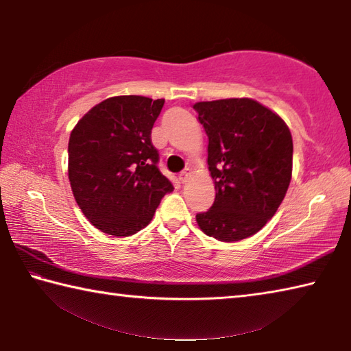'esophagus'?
Here are the masks:
<instances>
[{
  "label": "esophagus",
  "instance_id": "esophagus-1",
  "mask_svg": "<svg viewBox=\"0 0 351 351\" xmlns=\"http://www.w3.org/2000/svg\"><path fill=\"white\" fill-rule=\"evenodd\" d=\"M190 176H192V171H190L189 169L187 170H184L182 173L180 175V181L184 184V182H187L189 180H190Z\"/></svg>",
  "mask_w": 351,
  "mask_h": 351
}]
</instances>
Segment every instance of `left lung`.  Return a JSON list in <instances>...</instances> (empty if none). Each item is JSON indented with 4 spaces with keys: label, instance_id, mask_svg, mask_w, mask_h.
I'll return each instance as SVG.
<instances>
[{
    "label": "left lung",
    "instance_id": "1",
    "mask_svg": "<svg viewBox=\"0 0 351 351\" xmlns=\"http://www.w3.org/2000/svg\"><path fill=\"white\" fill-rule=\"evenodd\" d=\"M209 138L215 201L197 223L219 241L257 234L276 215L293 176V136L283 119L249 97L197 102Z\"/></svg>",
    "mask_w": 351,
    "mask_h": 351
}]
</instances>
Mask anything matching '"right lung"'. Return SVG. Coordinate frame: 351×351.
<instances>
[{
	"mask_svg": "<svg viewBox=\"0 0 351 351\" xmlns=\"http://www.w3.org/2000/svg\"><path fill=\"white\" fill-rule=\"evenodd\" d=\"M164 99L114 96L86 112L68 144V178L94 228L130 237L152 221L173 184L158 169L152 128Z\"/></svg>",
	"mask_w": 351,
	"mask_h": 351,
	"instance_id": "1",
	"label": "right lung"
}]
</instances>
